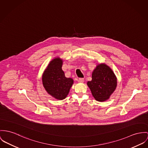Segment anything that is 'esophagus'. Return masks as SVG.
<instances>
[{
    "instance_id": "obj_1",
    "label": "esophagus",
    "mask_w": 148,
    "mask_h": 148,
    "mask_svg": "<svg viewBox=\"0 0 148 148\" xmlns=\"http://www.w3.org/2000/svg\"><path fill=\"white\" fill-rule=\"evenodd\" d=\"M78 81L79 83H83V82H84V79L83 78H79L78 80Z\"/></svg>"
}]
</instances>
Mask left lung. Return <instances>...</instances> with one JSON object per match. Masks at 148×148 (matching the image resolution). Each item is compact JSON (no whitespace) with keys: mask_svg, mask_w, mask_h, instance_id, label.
<instances>
[{"mask_svg":"<svg viewBox=\"0 0 148 148\" xmlns=\"http://www.w3.org/2000/svg\"><path fill=\"white\" fill-rule=\"evenodd\" d=\"M96 100L100 102L108 100L117 86V80L114 72L105 64L97 65L92 74V80L87 82Z\"/></svg>","mask_w":148,"mask_h":148,"instance_id":"1","label":"left lung"}]
</instances>
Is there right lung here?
Listing matches in <instances>:
<instances>
[{"mask_svg": "<svg viewBox=\"0 0 148 148\" xmlns=\"http://www.w3.org/2000/svg\"><path fill=\"white\" fill-rule=\"evenodd\" d=\"M62 60L53 59L48 65L42 75L43 85L49 95L56 99H65L69 94L74 80L66 78L62 70Z\"/></svg>", "mask_w": 148, "mask_h": 148, "instance_id": "1", "label": "right lung"}]
</instances>
